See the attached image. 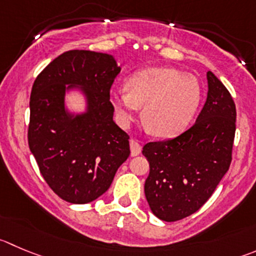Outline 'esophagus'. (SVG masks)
Wrapping results in <instances>:
<instances>
[{
  "label": "esophagus",
  "mask_w": 256,
  "mask_h": 256,
  "mask_svg": "<svg viewBox=\"0 0 256 256\" xmlns=\"http://www.w3.org/2000/svg\"><path fill=\"white\" fill-rule=\"evenodd\" d=\"M130 154H132V157L138 156L140 153V150H142V147H140V144L137 142V140H130Z\"/></svg>",
  "instance_id": "1"
}]
</instances>
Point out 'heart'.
Returning <instances> with one entry per match:
<instances>
[{
    "label": "heart",
    "instance_id": "1",
    "mask_svg": "<svg viewBox=\"0 0 256 256\" xmlns=\"http://www.w3.org/2000/svg\"><path fill=\"white\" fill-rule=\"evenodd\" d=\"M202 98L196 76L174 68H150L126 80V90L112 94V104L123 126L143 108V123L153 136L174 138L191 124Z\"/></svg>",
    "mask_w": 256,
    "mask_h": 256
}]
</instances>
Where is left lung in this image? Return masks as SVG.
I'll return each instance as SVG.
<instances>
[{"mask_svg": "<svg viewBox=\"0 0 256 256\" xmlns=\"http://www.w3.org/2000/svg\"><path fill=\"white\" fill-rule=\"evenodd\" d=\"M208 98L196 122L177 137L150 142L144 184L150 211L167 222L196 212L214 194L231 163L236 108L225 85L208 72Z\"/></svg>", "mask_w": 256, "mask_h": 256, "instance_id": "8db88e82", "label": "left lung"}]
</instances>
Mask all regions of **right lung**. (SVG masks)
<instances>
[{"instance_id":"obj_1","label":"right lung","mask_w":256,"mask_h":256,"mask_svg":"<svg viewBox=\"0 0 256 256\" xmlns=\"http://www.w3.org/2000/svg\"><path fill=\"white\" fill-rule=\"evenodd\" d=\"M120 72L113 55L70 50L36 78L30 96L28 147L46 184L70 204H88L110 187L130 157V137L113 119L110 86ZM78 91L84 109L66 96Z\"/></svg>"}]
</instances>
